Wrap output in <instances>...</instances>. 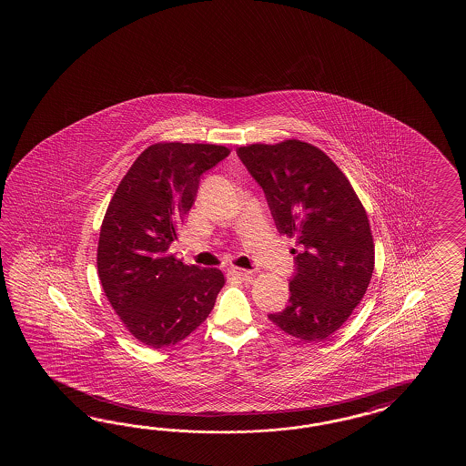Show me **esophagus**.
<instances>
[{
  "mask_svg": "<svg viewBox=\"0 0 466 466\" xmlns=\"http://www.w3.org/2000/svg\"><path fill=\"white\" fill-rule=\"evenodd\" d=\"M228 275L229 277L241 278V279H247V278H251V275H253V271H249V269H243V268L231 267L228 268Z\"/></svg>",
  "mask_w": 466,
  "mask_h": 466,
  "instance_id": "obj_1",
  "label": "esophagus"
}]
</instances>
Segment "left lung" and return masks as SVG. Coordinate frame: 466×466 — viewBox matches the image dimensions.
<instances>
[{
  "mask_svg": "<svg viewBox=\"0 0 466 466\" xmlns=\"http://www.w3.org/2000/svg\"><path fill=\"white\" fill-rule=\"evenodd\" d=\"M263 188L278 231L297 238L285 309L268 318L301 341H321L347 321L375 267L367 211L341 169L298 139L237 149Z\"/></svg>",
  "mask_w": 466,
  "mask_h": 466,
  "instance_id": "obj_1",
  "label": "left lung"
}]
</instances>
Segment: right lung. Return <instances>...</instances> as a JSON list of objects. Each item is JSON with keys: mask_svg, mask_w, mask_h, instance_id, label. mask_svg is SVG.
I'll return each instance as SVG.
<instances>
[{"mask_svg": "<svg viewBox=\"0 0 466 466\" xmlns=\"http://www.w3.org/2000/svg\"><path fill=\"white\" fill-rule=\"evenodd\" d=\"M228 155L218 145H153L109 201L99 231V279L119 319L148 347H171L193 333L225 285L218 268L187 267L168 249L195 203L199 177Z\"/></svg>", "mask_w": 466, "mask_h": 466, "instance_id": "add662e5", "label": "right lung"}]
</instances>
